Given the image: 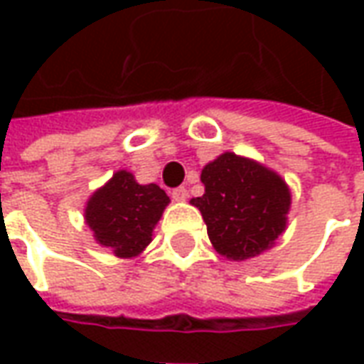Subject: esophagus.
Listing matches in <instances>:
<instances>
[{
    "mask_svg": "<svg viewBox=\"0 0 364 364\" xmlns=\"http://www.w3.org/2000/svg\"><path fill=\"white\" fill-rule=\"evenodd\" d=\"M171 197H173V200H177V203H183V200H187L189 193H187L185 187H177V189H173V193H171Z\"/></svg>",
    "mask_w": 364,
    "mask_h": 364,
    "instance_id": "obj_1",
    "label": "esophagus"
}]
</instances>
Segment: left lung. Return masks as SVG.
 <instances>
[{"label": "left lung", "mask_w": 364, "mask_h": 364, "mask_svg": "<svg viewBox=\"0 0 364 364\" xmlns=\"http://www.w3.org/2000/svg\"><path fill=\"white\" fill-rule=\"evenodd\" d=\"M197 206L210 244L222 257L245 261L273 247L287 230L292 195L281 175L252 158L224 151L200 171Z\"/></svg>", "instance_id": "8db88e82"}]
</instances>
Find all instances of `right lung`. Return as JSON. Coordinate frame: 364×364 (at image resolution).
I'll list each match as a JSON object with an SVG mask.
<instances>
[{"label": "right lung", "mask_w": 364, "mask_h": 364, "mask_svg": "<svg viewBox=\"0 0 364 364\" xmlns=\"http://www.w3.org/2000/svg\"><path fill=\"white\" fill-rule=\"evenodd\" d=\"M167 205L169 197L156 183L140 185L130 171L119 169L87 198L83 218L97 244L132 259L150 245Z\"/></svg>", "instance_id": "1"}]
</instances>
